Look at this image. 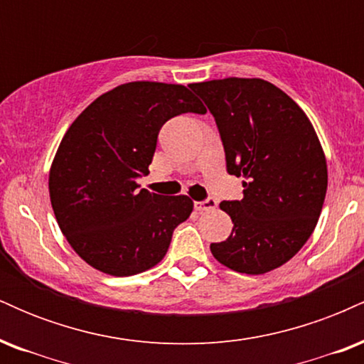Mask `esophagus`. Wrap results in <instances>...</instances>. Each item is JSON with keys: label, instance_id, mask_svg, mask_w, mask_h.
Returning a JSON list of instances; mask_svg holds the SVG:
<instances>
[{"label": "esophagus", "instance_id": "obj_1", "mask_svg": "<svg viewBox=\"0 0 364 364\" xmlns=\"http://www.w3.org/2000/svg\"><path fill=\"white\" fill-rule=\"evenodd\" d=\"M215 205H217V200L212 198V196H208V198L203 200V202H195V210L198 212L212 210V208H215Z\"/></svg>", "mask_w": 364, "mask_h": 364}]
</instances>
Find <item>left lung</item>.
Masks as SVG:
<instances>
[{
  "label": "left lung",
  "mask_w": 364,
  "mask_h": 364,
  "mask_svg": "<svg viewBox=\"0 0 364 364\" xmlns=\"http://www.w3.org/2000/svg\"><path fill=\"white\" fill-rule=\"evenodd\" d=\"M214 116L229 174L243 200L223 202L231 236L212 243L217 262L241 274L270 272L311 236L327 193V161L315 128L286 92L262 78L191 83Z\"/></svg>",
  "instance_id": "1"
}]
</instances>
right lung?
Listing matches in <instances>:
<instances>
[{"mask_svg":"<svg viewBox=\"0 0 364 364\" xmlns=\"http://www.w3.org/2000/svg\"><path fill=\"white\" fill-rule=\"evenodd\" d=\"M183 112H207L185 85L129 82L95 99L63 136L49 173L51 205L68 243L94 269L116 277L152 269L190 217L186 195L136 185L149 174L162 124Z\"/></svg>","mask_w":364,"mask_h":364,"instance_id":"obj_1","label":"right lung"}]
</instances>
